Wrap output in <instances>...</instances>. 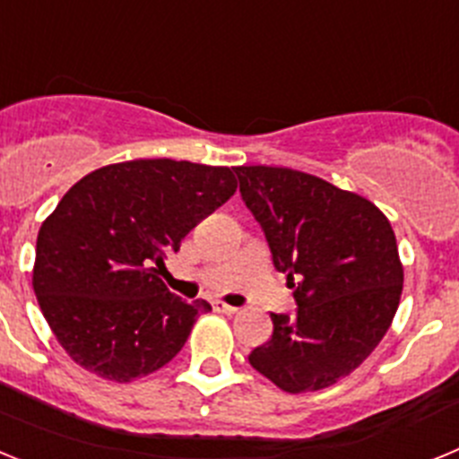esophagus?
I'll return each instance as SVG.
<instances>
[{"label": "esophagus", "instance_id": "esophagus-1", "mask_svg": "<svg viewBox=\"0 0 459 459\" xmlns=\"http://www.w3.org/2000/svg\"><path fill=\"white\" fill-rule=\"evenodd\" d=\"M213 310H216V312H222V315H234V312H238V307L230 306V303L216 301V303H213Z\"/></svg>", "mask_w": 459, "mask_h": 459}]
</instances>
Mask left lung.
I'll use <instances>...</instances> for the list:
<instances>
[{
	"mask_svg": "<svg viewBox=\"0 0 459 459\" xmlns=\"http://www.w3.org/2000/svg\"><path fill=\"white\" fill-rule=\"evenodd\" d=\"M278 273L294 290L291 315L271 312L273 335L250 366L287 393L319 391L350 375L386 335L403 294L388 218L360 195L290 168H234Z\"/></svg>",
	"mask_w": 459,
	"mask_h": 459,
	"instance_id": "obj_1",
	"label": "left lung"
}]
</instances>
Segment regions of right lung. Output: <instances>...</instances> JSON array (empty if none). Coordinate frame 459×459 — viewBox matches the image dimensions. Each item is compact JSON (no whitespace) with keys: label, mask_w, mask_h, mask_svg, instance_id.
Instances as JSON below:
<instances>
[{"label":"right lung","mask_w":459,"mask_h":459,"mask_svg":"<svg viewBox=\"0 0 459 459\" xmlns=\"http://www.w3.org/2000/svg\"><path fill=\"white\" fill-rule=\"evenodd\" d=\"M234 190L230 168L153 158L96 169L64 195L36 238L34 291L75 363L124 384L179 354L211 306L158 275Z\"/></svg>","instance_id":"1"}]
</instances>
